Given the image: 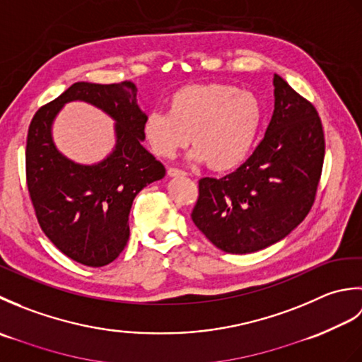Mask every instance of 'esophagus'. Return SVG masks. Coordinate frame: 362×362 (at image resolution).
Masks as SVG:
<instances>
[{"label":"esophagus","mask_w":362,"mask_h":362,"mask_svg":"<svg viewBox=\"0 0 362 362\" xmlns=\"http://www.w3.org/2000/svg\"><path fill=\"white\" fill-rule=\"evenodd\" d=\"M168 175L169 177H183V175H187V173L182 171V169H177V168H169Z\"/></svg>","instance_id":"1"}]
</instances>
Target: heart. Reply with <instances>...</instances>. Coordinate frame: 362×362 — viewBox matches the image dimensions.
<instances>
[{
  "mask_svg": "<svg viewBox=\"0 0 362 362\" xmlns=\"http://www.w3.org/2000/svg\"><path fill=\"white\" fill-rule=\"evenodd\" d=\"M263 124V105L250 91L230 83L188 86L169 99L168 112H152L143 135L160 158H173L191 143L189 158L230 171L244 163Z\"/></svg>",
  "mask_w": 362,
  "mask_h": 362,
  "instance_id": "obj_1",
  "label": "heart"
}]
</instances>
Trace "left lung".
I'll return each instance as SVG.
<instances>
[{"instance_id": "1", "label": "left lung", "mask_w": 362, "mask_h": 362, "mask_svg": "<svg viewBox=\"0 0 362 362\" xmlns=\"http://www.w3.org/2000/svg\"><path fill=\"white\" fill-rule=\"evenodd\" d=\"M275 105L264 138L221 179L199 180L196 227L227 253H252L288 236L316 199L325 138L314 105L274 76Z\"/></svg>"}]
</instances>
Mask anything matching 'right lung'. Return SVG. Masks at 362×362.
Here are the masks:
<instances>
[{
    "mask_svg": "<svg viewBox=\"0 0 362 362\" xmlns=\"http://www.w3.org/2000/svg\"><path fill=\"white\" fill-rule=\"evenodd\" d=\"M71 100L88 102L115 119L117 144L99 164H76L52 141V122ZM144 119L135 83L124 81L76 82L30 121L26 182L37 221L49 241L81 264L101 267L118 258L129 240L135 196L165 177V166L141 144Z\"/></svg>",
    "mask_w": 362,
    "mask_h": 362,
    "instance_id": "add662e5",
    "label": "right lung"
}]
</instances>
